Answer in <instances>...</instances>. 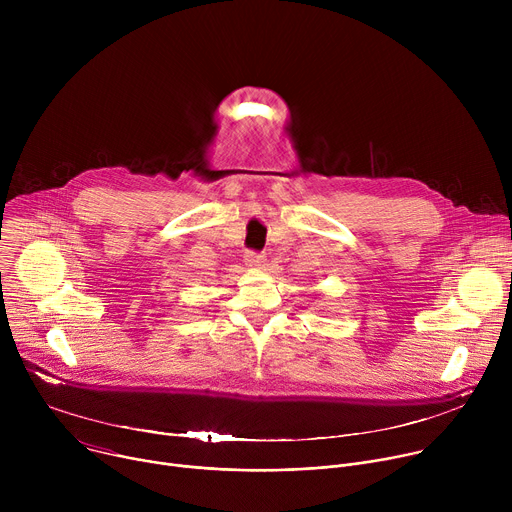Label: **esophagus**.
I'll return each instance as SVG.
<instances>
[{
	"mask_svg": "<svg viewBox=\"0 0 512 512\" xmlns=\"http://www.w3.org/2000/svg\"><path fill=\"white\" fill-rule=\"evenodd\" d=\"M265 263V257L261 253H255V251H249L245 255V265L247 267H261Z\"/></svg>",
	"mask_w": 512,
	"mask_h": 512,
	"instance_id": "esophagus-1",
	"label": "esophagus"
}]
</instances>
